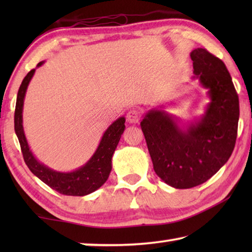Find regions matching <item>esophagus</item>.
Returning a JSON list of instances; mask_svg holds the SVG:
<instances>
[{"label":"esophagus","instance_id":"obj_1","mask_svg":"<svg viewBox=\"0 0 252 252\" xmlns=\"http://www.w3.org/2000/svg\"><path fill=\"white\" fill-rule=\"evenodd\" d=\"M140 118H141V113H140V111L138 110H130L129 112L126 114V120L129 123H138L140 121Z\"/></svg>","mask_w":252,"mask_h":252}]
</instances>
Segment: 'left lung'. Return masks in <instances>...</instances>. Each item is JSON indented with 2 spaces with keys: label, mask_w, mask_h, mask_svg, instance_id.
<instances>
[{
  "label": "left lung",
  "mask_w": 252,
  "mask_h": 252,
  "mask_svg": "<svg viewBox=\"0 0 252 252\" xmlns=\"http://www.w3.org/2000/svg\"><path fill=\"white\" fill-rule=\"evenodd\" d=\"M190 58L193 79L209 97L204 113L185 125L162 104L140 123L153 169L176 189L197 187L215 176L231 156L238 131L239 99L224 63L201 48Z\"/></svg>",
  "instance_id": "obj_1"
}]
</instances>
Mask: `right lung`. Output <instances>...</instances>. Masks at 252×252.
Wrapping results in <instances>:
<instances>
[{
    "mask_svg": "<svg viewBox=\"0 0 252 252\" xmlns=\"http://www.w3.org/2000/svg\"><path fill=\"white\" fill-rule=\"evenodd\" d=\"M43 63L44 61L40 62L36 67H40ZM34 73H35V69L30 71L22 81L18 92V97H16L14 114V129L18 135L25 163L34 176H36L41 181H43L53 190L58 191L59 193L83 197V195L94 192L101 186L104 185L112 170V157L123 131L126 129V118L120 117L112 125H110L102 135L95 152L82 167L69 172L51 169L37 160L33 155L23 129L24 97Z\"/></svg>",
    "mask_w": 252,
    "mask_h": 252,
    "instance_id": "1",
    "label": "right lung"
}]
</instances>
